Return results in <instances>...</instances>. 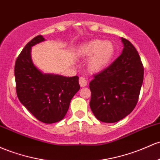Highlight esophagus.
<instances>
[{"label":"esophagus","instance_id":"obj_1","mask_svg":"<svg viewBox=\"0 0 160 160\" xmlns=\"http://www.w3.org/2000/svg\"><path fill=\"white\" fill-rule=\"evenodd\" d=\"M79 83H80V87H86L87 85V80L86 79V77H81L79 79Z\"/></svg>","mask_w":160,"mask_h":160}]
</instances>
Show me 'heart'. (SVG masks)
Here are the masks:
<instances>
[{
	"mask_svg": "<svg viewBox=\"0 0 160 160\" xmlns=\"http://www.w3.org/2000/svg\"><path fill=\"white\" fill-rule=\"evenodd\" d=\"M115 53V47L111 41L92 40L79 48V54L82 57H90L89 60V69L99 71L104 69L111 62Z\"/></svg>",
	"mask_w": 160,
	"mask_h": 160,
	"instance_id": "heart-1",
	"label": "heart"
}]
</instances>
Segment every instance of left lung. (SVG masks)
<instances>
[{
    "label": "left lung",
    "mask_w": 160,
    "mask_h": 160,
    "mask_svg": "<svg viewBox=\"0 0 160 160\" xmlns=\"http://www.w3.org/2000/svg\"><path fill=\"white\" fill-rule=\"evenodd\" d=\"M122 53L89 83V106L98 120L114 123L134 110L143 80V66L138 51L122 38Z\"/></svg>",
    "instance_id": "left-lung-1"
}]
</instances>
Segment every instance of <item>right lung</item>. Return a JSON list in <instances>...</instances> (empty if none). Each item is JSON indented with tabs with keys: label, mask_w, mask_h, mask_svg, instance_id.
<instances>
[{
	"label": "right lung",
	"mask_w": 160,
	"mask_h": 160,
	"mask_svg": "<svg viewBox=\"0 0 160 160\" xmlns=\"http://www.w3.org/2000/svg\"><path fill=\"white\" fill-rule=\"evenodd\" d=\"M45 41L36 36L28 42L17 57L14 73L17 97L40 122L52 124L62 120L72 98L80 89L79 77L43 73L31 58L33 45Z\"/></svg>",
	"instance_id": "right-lung-1"
}]
</instances>
